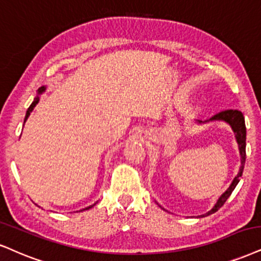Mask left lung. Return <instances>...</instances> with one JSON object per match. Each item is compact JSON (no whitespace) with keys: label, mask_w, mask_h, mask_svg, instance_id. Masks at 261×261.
I'll list each match as a JSON object with an SVG mask.
<instances>
[{"label":"left lung","mask_w":261,"mask_h":261,"mask_svg":"<svg viewBox=\"0 0 261 261\" xmlns=\"http://www.w3.org/2000/svg\"><path fill=\"white\" fill-rule=\"evenodd\" d=\"M212 120H223L225 122H227V123L232 127L234 134H236V140H237V143H239V147H240L241 168H240L239 174H237L236 178L233 179L232 184H231L230 188L220 196L214 207L212 208L208 213L201 215V217H207V215H209V214H213L218 211V209L223 207L225 202H226V199L230 197L231 194H232V191L234 190V188H236V185L239 184L240 178L242 176V173H243L244 163H246V123H244V117H243L242 112H241L240 110H232V109H230V110H224V111L219 112V114L214 115L209 121H212ZM198 122H201V121H198Z\"/></svg>","instance_id":"obj_1"}]
</instances>
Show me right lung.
Segmentation results:
<instances>
[{
    "label": "right lung",
    "instance_id": "1",
    "mask_svg": "<svg viewBox=\"0 0 261 261\" xmlns=\"http://www.w3.org/2000/svg\"><path fill=\"white\" fill-rule=\"evenodd\" d=\"M44 89H46V88H44V87H41V88L38 89V94H41L42 92H44ZM38 100H40V98H38V96H36V98L34 99V101H32V104L30 105V108H29V109H28V111H27V116H25V121L28 120V117H29V116H30L31 111L34 110V108H35V106H36V104H37V102H38ZM93 205H94V204H93ZM93 205H91V207H87L86 209H89V208H92Z\"/></svg>",
    "mask_w": 261,
    "mask_h": 261
}]
</instances>
